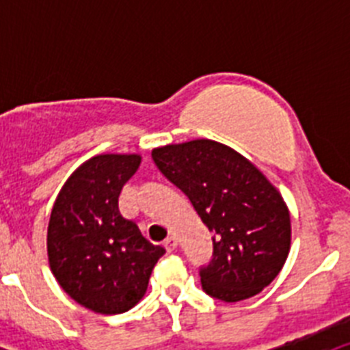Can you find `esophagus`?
I'll return each instance as SVG.
<instances>
[{"mask_svg": "<svg viewBox=\"0 0 350 350\" xmlns=\"http://www.w3.org/2000/svg\"><path fill=\"white\" fill-rule=\"evenodd\" d=\"M163 245H165V249L168 250V252H173V250L177 249V238H175V237H168L165 240V242H163Z\"/></svg>", "mask_w": 350, "mask_h": 350, "instance_id": "obj_1", "label": "esophagus"}]
</instances>
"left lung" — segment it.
I'll return each mask as SVG.
<instances>
[{"label":"left lung","mask_w":350,"mask_h":350,"mask_svg":"<svg viewBox=\"0 0 350 350\" xmlns=\"http://www.w3.org/2000/svg\"><path fill=\"white\" fill-rule=\"evenodd\" d=\"M152 159L213 233L212 259L200 267L206 295L234 303L270 286L289 254L291 219L268 178L212 140L154 148Z\"/></svg>","instance_id":"8db88e82"}]
</instances>
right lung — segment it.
<instances>
[{
	"label": "right lung",
	"instance_id": "add662e5",
	"mask_svg": "<svg viewBox=\"0 0 350 350\" xmlns=\"http://www.w3.org/2000/svg\"><path fill=\"white\" fill-rule=\"evenodd\" d=\"M138 166L137 154L92 157L68 178L51 213L52 273L68 296L98 314L135 307L165 254L119 210L120 191Z\"/></svg>",
	"mask_w": 350,
	"mask_h": 350
}]
</instances>
